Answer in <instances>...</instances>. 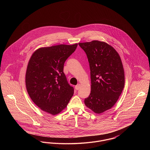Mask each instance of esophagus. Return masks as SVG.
Returning a JSON list of instances; mask_svg holds the SVG:
<instances>
[{
	"label": "esophagus",
	"mask_w": 150,
	"mask_h": 150,
	"mask_svg": "<svg viewBox=\"0 0 150 150\" xmlns=\"http://www.w3.org/2000/svg\"><path fill=\"white\" fill-rule=\"evenodd\" d=\"M80 85L79 84H77L76 86H75V89H76V91H78L79 89V88H80Z\"/></svg>",
	"instance_id": "34e87169"
}]
</instances>
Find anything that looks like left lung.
Instances as JSON below:
<instances>
[{
    "mask_svg": "<svg viewBox=\"0 0 150 150\" xmlns=\"http://www.w3.org/2000/svg\"><path fill=\"white\" fill-rule=\"evenodd\" d=\"M89 64L91 92L84 100L86 107L100 114L110 109L119 99L125 84L121 58L107 43L93 40L79 43Z\"/></svg>",
    "mask_w": 150,
    "mask_h": 150,
    "instance_id": "left-lung-1",
    "label": "left lung"
}]
</instances>
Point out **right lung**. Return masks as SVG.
<instances>
[{"label":"right lung","instance_id":"obj_1","mask_svg":"<svg viewBox=\"0 0 150 150\" xmlns=\"http://www.w3.org/2000/svg\"><path fill=\"white\" fill-rule=\"evenodd\" d=\"M78 44H61L36 50L29 60L26 86L31 99L42 110L58 114L67 106L74 89L64 72V64Z\"/></svg>","mask_w":150,"mask_h":150}]
</instances>
